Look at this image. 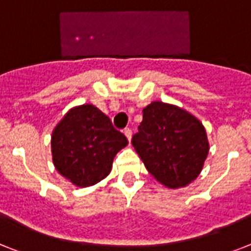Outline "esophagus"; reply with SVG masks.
I'll use <instances>...</instances> for the list:
<instances>
[{"label":"esophagus","instance_id":"1","mask_svg":"<svg viewBox=\"0 0 251 251\" xmlns=\"http://www.w3.org/2000/svg\"><path fill=\"white\" fill-rule=\"evenodd\" d=\"M124 134H125V136L126 138H127V140H131V135H132V132H131V130L129 129V127H127V129H125L124 130Z\"/></svg>","mask_w":251,"mask_h":251}]
</instances>
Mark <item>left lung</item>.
Masks as SVG:
<instances>
[{
    "label": "left lung",
    "instance_id": "1",
    "mask_svg": "<svg viewBox=\"0 0 251 251\" xmlns=\"http://www.w3.org/2000/svg\"><path fill=\"white\" fill-rule=\"evenodd\" d=\"M131 143L145 167L161 184L184 187L198 177L209 151L205 129L193 115L172 104L153 102Z\"/></svg>",
    "mask_w": 251,
    "mask_h": 251
}]
</instances>
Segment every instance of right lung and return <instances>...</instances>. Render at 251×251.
I'll use <instances>...</instances> for the list:
<instances>
[{
    "label": "right lung",
    "mask_w": 251,
    "mask_h": 251,
    "mask_svg": "<svg viewBox=\"0 0 251 251\" xmlns=\"http://www.w3.org/2000/svg\"><path fill=\"white\" fill-rule=\"evenodd\" d=\"M50 144L56 170L74 185L85 187L111 172L113 158L127 139L97 107L83 104L65 115Z\"/></svg>",
    "instance_id": "right-lung-1"
}]
</instances>
